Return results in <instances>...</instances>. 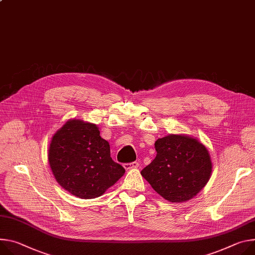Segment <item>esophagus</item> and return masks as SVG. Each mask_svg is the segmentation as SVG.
Wrapping results in <instances>:
<instances>
[{
	"label": "esophagus",
	"instance_id": "esophagus-1",
	"mask_svg": "<svg viewBox=\"0 0 255 255\" xmlns=\"http://www.w3.org/2000/svg\"><path fill=\"white\" fill-rule=\"evenodd\" d=\"M139 167V163L138 161H133V163H129V164H124V168L126 170H131V169H136Z\"/></svg>",
	"mask_w": 255,
	"mask_h": 255
}]
</instances>
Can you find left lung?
<instances>
[{
    "mask_svg": "<svg viewBox=\"0 0 255 255\" xmlns=\"http://www.w3.org/2000/svg\"><path fill=\"white\" fill-rule=\"evenodd\" d=\"M154 147L156 156L141 175L161 197L171 202L187 201L210 180V153L195 138L170 134L158 138Z\"/></svg>",
    "mask_w": 255,
    "mask_h": 255,
    "instance_id": "left-lung-1",
    "label": "left lung"
}]
</instances>
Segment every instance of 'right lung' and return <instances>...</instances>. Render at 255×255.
Instances as JSON below:
<instances>
[{"label": "right lung", "mask_w": 255, "mask_h": 255, "mask_svg": "<svg viewBox=\"0 0 255 255\" xmlns=\"http://www.w3.org/2000/svg\"><path fill=\"white\" fill-rule=\"evenodd\" d=\"M49 163L61 186L82 199L103 195L125 173L112 159L110 144L98 126L76 119L66 122L53 136Z\"/></svg>", "instance_id": "add662e5"}]
</instances>
